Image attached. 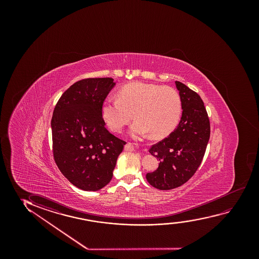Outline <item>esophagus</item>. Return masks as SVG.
Instances as JSON below:
<instances>
[{
	"label": "esophagus",
	"mask_w": 259,
	"mask_h": 259,
	"mask_svg": "<svg viewBox=\"0 0 259 259\" xmlns=\"http://www.w3.org/2000/svg\"><path fill=\"white\" fill-rule=\"evenodd\" d=\"M124 150H126V151H132V150H134V145L130 143V142H128L126 143L125 145H124Z\"/></svg>",
	"instance_id": "esophagus-1"
}]
</instances>
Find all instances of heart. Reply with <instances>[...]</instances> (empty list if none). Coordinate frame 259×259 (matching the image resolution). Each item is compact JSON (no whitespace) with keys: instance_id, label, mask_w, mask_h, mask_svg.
Here are the masks:
<instances>
[{"instance_id":"obj_1","label":"heart","mask_w":259,"mask_h":259,"mask_svg":"<svg viewBox=\"0 0 259 259\" xmlns=\"http://www.w3.org/2000/svg\"><path fill=\"white\" fill-rule=\"evenodd\" d=\"M117 97L104 100L101 110L114 133H120L134 114L136 120L130 129L134 137L150 134L152 138L161 139L170 135L181 119V96L170 87L132 82L118 90Z\"/></svg>"}]
</instances>
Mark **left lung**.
<instances>
[{
	"label": "left lung",
	"instance_id": "1",
	"mask_svg": "<svg viewBox=\"0 0 259 259\" xmlns=\"http://www.w3.org/2000/svg\"><path fill=\"white\" fill-rule=\"evenodd\" d=\"M181 96L182 116L167 138L154 144L149 153L159 160L158 168L146 174L149 184L170 190L184 184L202 163L210 135L209 117L197 93L175 81Z\"/></svg>",
	"mask_w": 259,
	"mask_h": 259
}]
</instances>
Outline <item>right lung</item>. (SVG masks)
Returning a JSON list of instances; mask_svg holds the SVG:
<instances>
[{
    "mask_svg": "<svg viewBox=\"0 0 259 259\" xmlns=\"http://www.w3.org/2000/svg\"><path fill=\"white\" fill-rule=\"evenodd\" d=\"M115 85L111 78L82 79L62 95L54 110V159L64 177L85 191L110 182L125 144L107 130L102 117V104Z\"/></svg>",
    "mask_w": 259,
    "mask_h": 259,
    "instance_id": "right-lung-1",
    "label": "right lung"
}]
</instances>
